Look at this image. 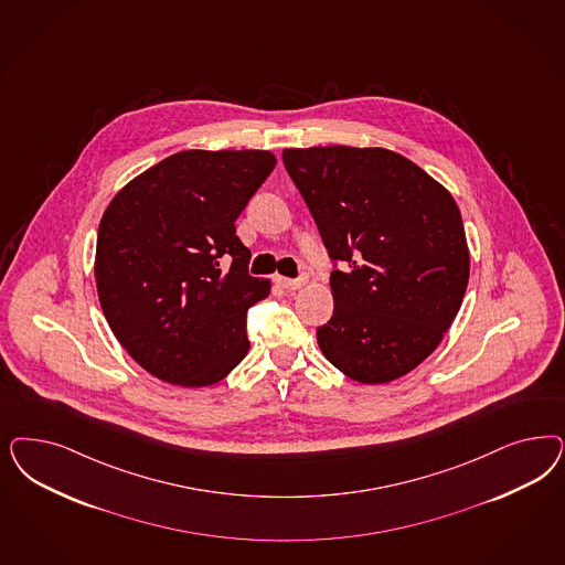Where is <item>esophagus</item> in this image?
<instances>
[{
    "mask_svg": "<svg viewBox=\"0 0 565 565\" xmlns=\"http://www.w3.org/2000/svg\"><path fill=\"white\" fill-rule=\"evenodd\" d=\"M276 280V285L278 287H282V289H287V291H295V289H301L306 282H308V276L306 274H301L299 278H287V276H276L274 278Z\"/></svg>",
    "mask_w": 565,
    "mask_h": 565,
    "instance_id": "34e87169",
    "label": "esophagus"
}]
</instances>
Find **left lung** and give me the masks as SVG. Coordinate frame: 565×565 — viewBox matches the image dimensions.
Here are the masks:
<instances>
[{
    "label": "left lung",
    "instance_id": "8db88e82",
    "mask_svg": "<svg viewBox=\"0 0 565 565\" xmlns=\"http://www.w3.org/2000/svg\"><path fill=\"white\" fill-rule=\"evenodd\" d=\"M334 266V311L316 337L349 379L391 383L422 364L456 320L470 276L451 193L381 147L285 149Z\"/></svg>",
    "mask_w": 565,
    "mask_h": 565
}]
</instances>
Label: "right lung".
<instances>
[{"mask_svg":"<svg viewBox=\"0 0 565 565\" xmlns=\"http://www.w3.org/2000/svg\"><path fill=\"white\" fill-rule=\"evenodd\" d=\"M274 166L270 151L189 149L109 201L97 231L99 303L156 379L207 386L247 355V310L268 297L270 280L249 274L235 222Z\"/></svg>","mask_w":565,"mask_h":565,"instance_id":"right-lung-1","label":"right lung"}]
</instances>
